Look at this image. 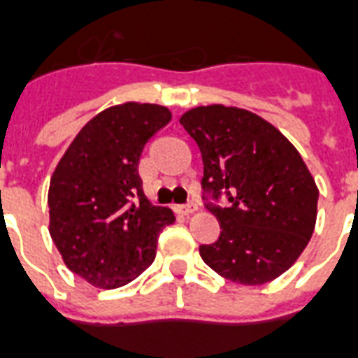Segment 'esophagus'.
Segmentation results:
<instances>
[{
  "label": "esophagus",
  "instance_id": "1",
  "mask_svg": "<svg viewBox=\"0 0 358 358\" xmlns=\"http://www.w3.org/2000/svg\"><path fill=\"white\" fill-rule=\"evenodd\" d=\"M177 211L181 215H190V213H194L196 211V203H192V201H189V203H182V206H179L177 208Z\"/></svg>",
  "mask_w": 358,
  "mask_h": 358
}]
</instances>
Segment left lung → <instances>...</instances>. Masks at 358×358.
<instances>
[{
  "label": "left lung",
  "instance_id": "8db88e82",
  "mask_svg": "<svg viewBox=\"0 0 358 358\" xmlns=\"http://www.w3.org/2000/svg\"><path fill=\"white\" fill-rule=\"evenodd\" d=\"M179 122L200 149L201 200L220 224L219 240L200 245L201 260L234 283L281 275L315 228L319 190L302 157L245 109L194 107Z\"/></svg>",
  "mask_w": 358,
  "mask_h": 358
}]
</instances>
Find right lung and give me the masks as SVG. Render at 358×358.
Masks as SVG:
<instances>
[{"mask_svg": "<svg viewBox=\"0 0 358 358\" xmlns=\"http://www.w3.org/2000/svg\"><path fill=\"white\" fill-rule=\"evenodd\" d=\"M171 113L155 103L109 107L88 122L56 166L48 189L50 238L69 270L101 289L143 273L158 234L173 222L143 194L139 157Z\"/></svg>", "mask_w": 358, "mask_h": 358, "instance_id": "add662e5", "label": "right lung"}]
</instances>
